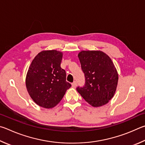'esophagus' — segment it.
Segmentation results:
<instances>
[{
	"label": "esophagus",
	"mask_w": 145,
	"mask_h": 145,
	"mask_svg": "<svg viewBox=\"0 0 145 145\" xmlns=\"http://www.w3.org/2000/svg\"><path fill=\"white\" fill-rule=\"evenodd\" d=\"M72 87H73V88H76V86H77V83L76 82H74L73 83H72Z\"/></svg>",
	"instance_id": "esophagus-1"
}]
</instances>
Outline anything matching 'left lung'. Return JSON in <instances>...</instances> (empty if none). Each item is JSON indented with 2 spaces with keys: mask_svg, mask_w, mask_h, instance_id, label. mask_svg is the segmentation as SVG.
Returning <instances> with one entry per match:
<instances>
[{
  "mask_svg": "<svg viewBox=\"0 0 145 145\" xmlns=\"http://www.w3.org/2000/svg\"><path fill=\"white\" fill-rule=\"evenodd\" d=\"M85 74V84L76 90L93 107L105 105L113 98L118 74L112 60L101 51H82L78 53Z\"/></svg>",
  "mask_w": 145,
  "mask_h": 145,
  "instance_id": "1",
  "label": "left lung"
}]
</instances>
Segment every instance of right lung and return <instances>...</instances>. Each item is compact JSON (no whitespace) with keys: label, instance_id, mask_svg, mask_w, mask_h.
Returning <instances> with one entry per match:
<instances>
[{"label":"right lung","instance_id":"obj_1","mask_svg":"<svg viewBox=\"0 0 145 145\" xmlns=\"http://www.w3.org/2000/svg\"><path fill=\"white\" fill-rule=\"evenodd\" d=\"M62 52L42 51L35 56L28 70L26 87L30 97L40 107L52 108L62 100L71 85L61 68Z\"/></svg>","mask_w":145,"mask_h":145}]
</instances>
